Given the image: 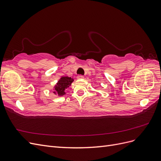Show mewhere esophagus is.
Returning <instances> with one entry per match:
<instances>
[{"label": "esophagus", "mask_w": 161, "mask_h": 161, "mask_svg": "<svg viewBox=\"0 0 161 161\" xmlns=\"http://www.w3.org/2000/svg\"><path fill=\"white\" fill-rule=\"evenodd\" d=\"M77 79H84V76L82 75H78L77 76Z\"/></svg>", "instance_id": "esophagus-1"}]
</instances>
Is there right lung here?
<instances>
[{"label": "right lung", "mask_w": 161, "mask_h": 161, "mask_svg": "<svg viewBox=\"0 0 161 161\" xmlns=\"http://www.w3.org/2000/svg\"><path fill=\"white\" fill-rule=\"evenodd\" d=\"M73 81H74V79L71 77L62 76L53 87L54 91H53V92L58 96L64 95L66 93V90L71 85Z\"/></svg>", "instance_id": "add662e5"}]
</instances>
